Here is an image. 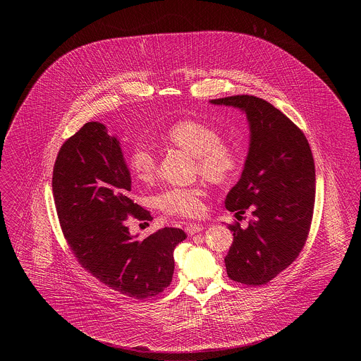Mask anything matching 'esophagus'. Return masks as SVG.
I'll return each mask as SVG.
<instances>
[{"label": "esophagus", "instance_id": "obj_1", "mask_svg": "<svg viewBox=\"0 0 361 361\" xmlns=\"http://www.w3.org/2000/svg\"><path fill=\"white\" fill-rule=\"evenodd\" d=\"M185 231H186V233H188L189 236H192V235H196V233H199L200 231H203V225H202V224H189V225H186Z\"/></svg>", "mask_w": 361, "mask_h": 361}]
</instances>
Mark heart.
Instances as JSON below:
<instances>
[{"mask_svg":"<svg viewBox=\"0 0 361 361\" xmlns=\"http://www.w3.org/2000/svg\"><path fill=\"white\" fill-rule=\"evenodd\" d=\"M165 139L195 155L197 171L212 182H226L240 166L239 149L222 140L219 130L206 122L196 119L178 121L166 129ZM128 162L137 179L150 180L153 178L157 159L150 147L140 143L136 145L129 154ZM206 193L203 183L169 186L155 196L154 203L166 215L197 216L204 208L203 200Z\"/></svg>","mask_w":361,"mask_h":361,"instance_id":"1","label":"heart"}]
</instances>
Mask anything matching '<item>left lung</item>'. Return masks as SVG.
Returning a JSON list of instances; mask_svg holds the SVG:
<instances>
[{
	"label": "left lung",
	"mask_w": 361,
	"mask_h": 361,
	"mask_svg": "<svg viewBox=\"0 0 361 361\" xmlns=\"http://www.w3.org/2000/svg\"><path fill=\"white\" fill-rule=\"evenodd\" d=\"M246 114L250 142L238 183L225 206L238 214L250 207L247 228L229 225L233 243L225 257L228 276L245 285H264L302 252L312 219L315 168L303 132L278 108L255 96L209 100Z\"/></svg>",
	"instance_id": "8db88e82"
}]
</instances>
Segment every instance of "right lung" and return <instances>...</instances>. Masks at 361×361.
I'll list each match as a JSON object with an SVG mask.
<instances>
[{
  "label": "right lung",
  "instance_id": "right-lung-1",
  "mask_svg": "<svg viewBox=\"0 0 361 361\" xmlns=\"http://www.w3.org/2000/svg\"><path fill=\"white\" fill-rule=\"evenodd\" d=\"M130 190L121 143L103 123H85L62 145L54 165L52 193L72 253L104 285L142 300L171 283L173 250L186 233L162 228L143 240L130 235L128 215L153 219L132 202Z\"/></svg>",
  "mask_w": 361,
  "mask_h": 361
}]
</instances>
